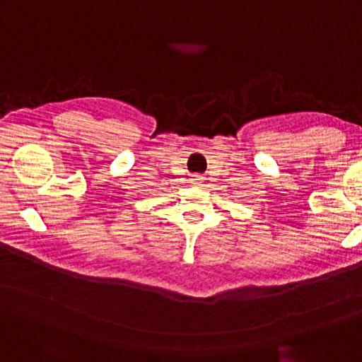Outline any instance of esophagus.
Segmentation results:
<instances>
[{
  "label": "esophagus",
  "mask_w": 362,
  "mask_h": 362,
  "mask_svg": "<svg viewBox=\"0 0 362 362\" xmlns=\"http://www.w3.org/2000/svg\"><path fill=\"white\" fill-rule=\"evenodd\" d=\"M191 185H202V182H203V177L202 175H199V174H194V175H191Z\"/></svg>",
  "instance_id": "esophagus-1"
}]
</instances>
